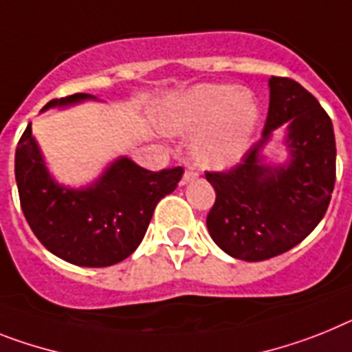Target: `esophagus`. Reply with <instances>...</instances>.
<instances>
[{
    "label": "esophagus",
    "mask_w": 352,
    "mask_h": 352,
    "mask_svg": "<svg viewBox=\"0 0 352 352\" xmlns=\"http://www.w3.org/2000/svg\"><path fill=\"white\" fill-rule=\"evenodd\" d=\"M193 179H197V171H195V168H186L184 177H182V184H188V182H191Z\"/></svg>",
    "instance_id": "obj_1"
}]
</instances>
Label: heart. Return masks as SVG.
I'll return each instance as SVG.
<instances>
[{
    "instance_id": "b5f03b06",
    "label": "heart",
    "mask_w": 352,
    "mask_h": 352,
    "mask_svg": "<svg viewBox=\"0 0 352 352\" xmlns=\"http://www.w3.org/2000/svg\"><path fill=\"white\" fill-rule=\"evenodd\" d=\"M259 118L258 102L247 89L229 84H197L164 100L162 131L195 134V159L208 168H229L249 150Z\"/></svg>"
}]
</instances>
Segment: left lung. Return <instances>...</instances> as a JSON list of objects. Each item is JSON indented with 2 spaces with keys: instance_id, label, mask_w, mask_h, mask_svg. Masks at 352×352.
Here are the masks:
<instances>
[{
  "instance_id": "left-lung-1",
  "label": "left lung",
  "mask_w": 352,
  "mask_h": 352,
  "mask_svg": "<svg viewBox=\"0 0 352 352\" xmlns=\"http://www.w3.org/2000/svg\"><path fill=\"white\" fill-rule=\"evenodd\" d=\"M263 138L229 171H206L217 191L208 229L223 252L265 261L294 249L324 218L336 179L331 118L292 78L272 76ZM287 125L289 161L268 165L262 153L274 130Z\"/></svg>"
}]
</instances>
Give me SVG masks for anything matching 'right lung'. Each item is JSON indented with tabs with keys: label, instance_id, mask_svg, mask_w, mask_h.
I'll return each mask as SVG.
<instances>
[{
	"label": "right lung",
	"instance_id": "1",
	"mask_svg": "<svg viewBox=\"0 0 352 352\" xmlns=\"http://www.w3.org/2000/svg\"><path fill=\"white\" fill-rule=\"evenodd\" d=\"M91 94L76 93L43 107H71ZM181 166L150 171L118 157L85 188L58 184L32 135V123L16 148L21 209L37 240L57 258L78 267H111L129 258L144 238L153 209L181 181Z\"/></svg>",
	"mask_w": 352,
	"mask_h": 352
}]
</instances>
